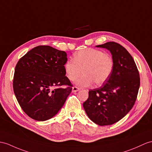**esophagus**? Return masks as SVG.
Returning <instances> with one entry per match:
<instances>
[{"mask_svg":"<svg viewBox=\"0 0 152 152\" xmlns=\"http://www.w3.org/2000/svg\"><path fill=\"white\" fill-rule=\"evenodd\" d=\"M79 90H80V89H79V88L76 87V86H73V87L72 88V91H73V92H76V91H79Z\"/></svg>","mask_w":152,"mask_h":152,"instance_id":"1","label":"esophagus"}]
</instances>
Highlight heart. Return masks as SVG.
<instances>
[{"label": "heart", "mask_w": 152, "mask_h": 152, "mask_svg": "<svg viewBox=\"0 0 152 152\" xmlns=\"http://www.w3.org/2000/svg\"><path fill=\"white\" fill-rule=\"evenodd\" d=\"M114 67L112 55L101 50L88 48L80 50L73 55V61L69 60L64 64V72L67 78L75 80L83 71V75L75 81L80 88L91 86L94 83L101 85L111 76Z\"/></svg>", "instance_id": "obj_1"}]
</instances>
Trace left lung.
<instances>
[{"mask_svg": "<svg viewBox=\"0 0 152 152\" xmlns=\"http://www.w3.org/2000/svg\"><path fill=\"white\" fill-rule=\"evenodd\" d=\"M96 47L110 51L114 67L105 84L89 91L83 107L95 124L111 125L123 119L134 106L140 86L139 73L132 55L119 44L108 42Z\"/></svg>", "mask_w": 152, "mask_h": 152, "instance_id": "1", "label": "left lung"}]
</instances>
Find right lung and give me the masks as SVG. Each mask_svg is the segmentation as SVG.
<instances>
[{"instance_id":"obj_1","label":"right lung","mask_w":152,"mask_h":152,"mask_svg":"<svg viewBox=\"0 0 152 152\" xmlns=\"http://www.w3.org/2000/svg\"><path fill=\"white\" fill-rule=\"evenodd\" d=\"M67 54L50 46H39L20 58L15 69L13 91L21 108L31 119L44 121L56 115L71 93L65 76ZM66 85L65 88L57 87Z\"/></svg>"}]
</instances>
